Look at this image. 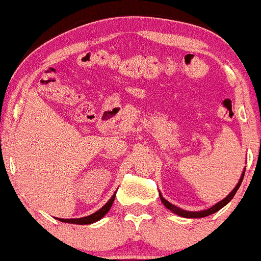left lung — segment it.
Returning <instances> with one entry per match:
<instances>
[{"label": "left lung", "instance_id": "obj_1", "mask_svg": "<svg viewBox=\"0 0 261 261\" xmlns=\"http://www.w3.org/2000/svg\"><path fill=\"white\" fill-rule=\"evenodd\" d=\"M244 173H245V169L243 170V173H242V176H241V179H239L238 184L236 185V188L233 189L232 191H230L228 195L224 197L223 200H221L220 202H217L216 205H214V206H212V207H210V208H207V210H203V211H185V210L178 207V206H175V205H172V203H170L169 201H167V200L164 199V197L162 196V194L160 193L161 201L163 202V205L166 206L167 208L170 210V211H172V212H174V214L178 215V216H181V217H185V218H201V217L210 216V215L215 214V212H217L218 210L222 208L223 206H226L227 203H228V202L230 201V200L233 199V196L236 195L237 190H238L239 187H241L242 180H243V178H244Z\"/></svg>", "mask_w": 261, "mask_h": 261}]
</instances>
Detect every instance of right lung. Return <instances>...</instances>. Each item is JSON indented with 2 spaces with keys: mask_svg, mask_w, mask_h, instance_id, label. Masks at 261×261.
Wrapping results in <instances>:
<instances>
[{
  "mask_svg": "<svg viewBox=\"0 0 261 261\" xmlns=\"http://www.w3.org/2000/svg\"><path fill=\"white\" fill-rule=\"evenodd\" d=\"M115 193H116V191H115ZM115 193H114V195L110 197L109 201H108L106 205L103 206V207H101L100 210H98V211L94 212V214L89 215V216L81 217V218H58V220L61 221V222L73 223V224H91V223L97 222V221L101 220V218L106 216L107 212L109 211L110 207H112L114 200H115Z\"/></svg>",
  "mask_w": 261,
  "mask_h": 261,
  "instance_id": "add662e5",
  "label": "right lung"
}]
</instances>
